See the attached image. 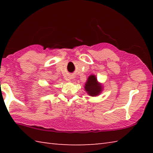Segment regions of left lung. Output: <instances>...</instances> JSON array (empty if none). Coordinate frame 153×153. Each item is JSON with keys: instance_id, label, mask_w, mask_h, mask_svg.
Returning a JSON list of instances; mask_svg holds the SVG:
<instances>
[{"instance_id": "obj_1", "label": "left lung", "mask_w": 153, "mask_h": 153, "mask_svg": "<svg viewBox=\"0 0 153 153\" xmlns=\"http://www.w3.org/2000/svg\"><path fill=\"white\" fill-rule=\"evenodd\" d=\"M85 89H86V91L88 92V94L92 97H95L99 94L102 90L101 86L97 82V78L94 76H90L88 77L85 85Z\"/></svg>"}]
</instances>
